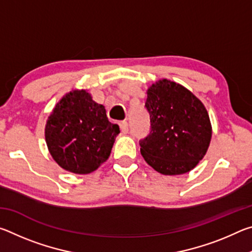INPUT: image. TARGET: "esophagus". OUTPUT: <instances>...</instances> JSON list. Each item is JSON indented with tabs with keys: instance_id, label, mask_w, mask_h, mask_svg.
Here are the masks:
<instances>
[{
	"instance_id": "34e87169",
	"label": "esophagus",
	"mask_w": 252,
	"mask_h": 252,
	"mask_svg": "<svg viewBox=\"0 0 252 252\" xmlns=\"http://www.w3.org/2000/svg\"><path fill=\"white\" fill-rule=\"evenodd\" d=\"M119 125H120V129L123 133H127V132H129V123L126 121H121Z\"/></svg>"
}]
</instances>
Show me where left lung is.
<instances>
[{
  "mask_svg": "<svg viewBox=\"0 0 252 252\" xmlns=\"http://www.w3.org/2000/svg\"><path fill=\"white\" fill-rule=\"evenodd\" d=\"M147 94L151 130L140 140L143 159L165 176L189 172L203 159L211 141L207 109L192 92L167 79L152 84Z\"/></svg>",
  "mask_w": 252,
  "mask_h": 252,
  "instance_id": "1",
  "label": "left lung"
}]
</instances>
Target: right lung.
<instances>
[{
	"label": "right lung",
	"mask_w": 252,
	"mask_h": 252,
	"mask_svg": "<svg viewBox=\"0 0 252 252\" xmlns=\"http://www.w3.org/2000/svg\"><path fill=\"white\" fill-rule=\"evenodd\" d=\"M119 133L104 106L85 90L66 93L45 125L50 155L62 169L76 174L91 173L108 160Z\"/></svg>",
	"instance_id": "1"
}]
</instances>
